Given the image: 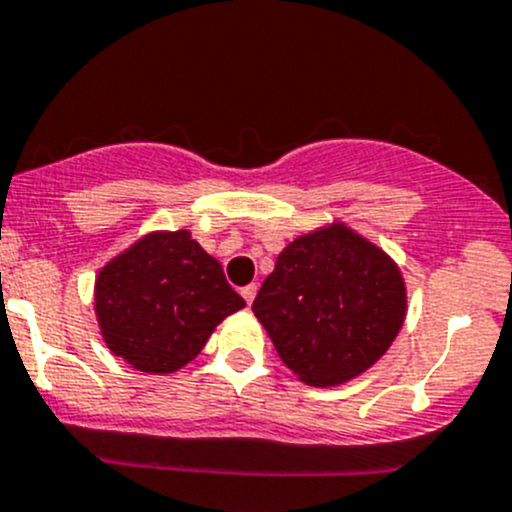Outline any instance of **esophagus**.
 <instances>
[{
    "label": "esophagus",
    "mask_w": 512,
    "mask_h": 512,
    "mask_svg": "<svg viewBox=\"0 0 512 512\" xmlns=\"http://www.w3.org/2000/svg\"><path fill=\"white\" fill-rule=\"evenodd\" d=\"M240 292H242V297H245V302H247V304H252V299H255V294H257V285H247V287H242Z\"/></svg>",
    "instance_id": "1"
}]
</instances>
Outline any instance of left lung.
Returning <instances> with one entry per match:
<instances>
[{
	"instance_id": "1",
	"label": "left lung",
	"mask_w": 512,
	"mask_h": 512,
	"mask_svg": "<svg viewBox=\"0 0 512 512\" xmlns=\"http://www.w3.org/2000/svg\"><path fill=\"white\" fill-rule=\"evenodd\" d=\"M252 312L307 386H339L374 366L406 317V285L384 250L332 223L289 242Z\"/></svg>"
}]
</instances>
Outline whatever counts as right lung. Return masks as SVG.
I'll return each instance as SVG.
<instances>
[{
    "label": "right lung",
    "instance_id": "add662e5",
    "mask_svg": "<svg viewBox=\"0 0 512 512\" xmlns=\"http://www.w3.org/2000/svg\"><path fill=\"white\" fill-rule=\"evenodd\" d=\"M94 304L113 354L146 374H173L245 299L188 230H175L151 232L101 267Z\"/></svg>",
    "mask_w": 512,
    "mask_h": 512
}]
</instances>
